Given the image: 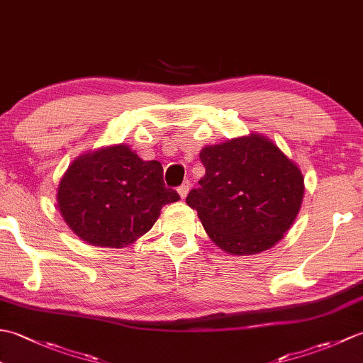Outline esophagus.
I'll return each instance as SVG.
<instances>
[{
  "mask_svg": "<svg viewBox=\"0 0 363 363\" xmlns=\"http://www.w3.org/2000/svg\"><path fill=\"white\" fill-rule=\"evenodd\" d=\"M190 186H191V184H190V181H184V182L181 184V186H179V187H177V194H179V195H181V198H182V199L187 196V194H189V190H190Z\"/></svg>",
  "mask_w": 363,
  "mask_h": 363,
  "instance_id": "obj_1",
  "label": "esophagus"
}]
</instances>
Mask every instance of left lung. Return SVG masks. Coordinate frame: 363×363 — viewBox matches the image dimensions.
I'll return each instance as SVG.
<instances>
[{
	"label": "left lung",
	"instance_id": "left-lung-1",
	"mask_svg": "<svg viewBox=\"0 0 363 363\" xmlns=\"http://www.w3.org/2000/svg\"><path fill=\"white\" fill-rule=\"evenodd\" d=\"M199 159L206 174L186 201L218 248L245 256L282 240L303 203L304 177L296 164L254 133L206 146Z\"/></svg>",
	"mask_w": 363,
	"mask_h": 363
}]
</instances>
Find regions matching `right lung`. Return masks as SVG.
<instances>
[{
    "label": "right lung",
    "mask_w": 363,
    "mask_h": 363,
    "mask_svg": "<svg viewBox=\"0 0 363 363\" xmlns=\"http://www.w3.org/2000/svg\"><path fill=\"white\" fill-rule=\"evenodd\" d=\"M179 199L165 187L164 168L143 160L128 145L82 154L57 189V207L84 242L123 248L148 233L165 204Z\"/></svg>",
    "instance_id": "right-lung-1"
}]
</instances>
